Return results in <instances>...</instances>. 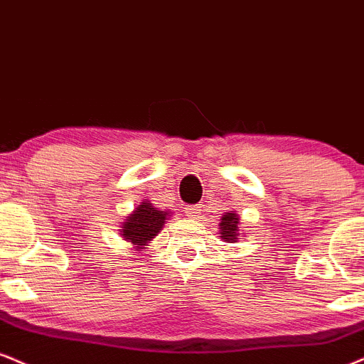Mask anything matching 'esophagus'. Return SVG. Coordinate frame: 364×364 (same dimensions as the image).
<instances>
[{
    "label": "esophagus",
    "instance_id": "esophagus-1",
    "mask_svg": "<svg viewBox=\"0 0 364 364\" xmlns=\"http://www.w3.org/2000/svg\"><path fill=\"white\" fill-rule=\"evenodd\" d=\"M185 213L188 218H191V220H196V218L200 217L201 213V207L200 205H188V207L185 208Z\"/></svg>",
    "mask_w": 364,
    "mask_h": 364
}]
</instances>
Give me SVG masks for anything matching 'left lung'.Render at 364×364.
<instances>
[{"label":"left lung","mask_w":364,"mask_h":364,"mask_svg":"<svg viewBox=\"0 0 364 364\" xmlns=\"http://www.w3.org/2000/svg\"><path fill=\"white\" fill-rule=\"evenodd\" d=\"M220 239L225 242H235L239 239V215L237 213L227 212L224 217L220 218Z\"/></svg>","instance_id":"left-lung-1"}]
</instances>
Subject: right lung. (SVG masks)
Wrapping results in <instances>:
<instances>
[{"mask_svg": "<svg viewBox=\"0 0 364 364\" xmlns=\"http://www.w3.org/2000/svg\"><path fill=\"white\" fill-rule=\"evenodd\" d=\"M168 217V212L156 208L149 201H142L125 218V222L122 224L120 235L124 237V240L132 242L135 251H139V249H144V246H147L159 234Z\"/></svg>", "mask_w": 364, "mask_h": 364, "instance_id": "1", "label": "right lung"}]
</instances>
